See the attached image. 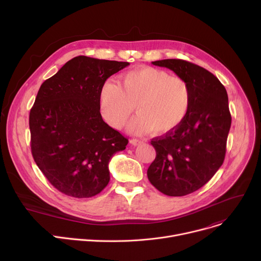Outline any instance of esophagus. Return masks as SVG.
Returning a JSON list of instances; mask_svg holds the SVG:
<instances>
[{"mask_svg":"<svg viewBox=\"0 0 261 261\" xmlns=\"http://www.w3.org/2000/svg\"><path fill=\"white\" fill-rule=\"evenodd\" d=\"M130 143H131L133 146H138V145L142 144V143H143V141L138 140V139H131V140H130Z\"/></svg>","mask_w":261,"mask_h":261,"instance_id":"34e87169","label":"esophagus"}]
</instances>
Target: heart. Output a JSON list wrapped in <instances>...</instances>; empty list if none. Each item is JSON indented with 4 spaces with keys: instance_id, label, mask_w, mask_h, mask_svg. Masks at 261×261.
Instances as JSON below:
<instances>
[{
    "instance_id": "b5f03b06",
    "label": "heart",
    "mask_w": 261,
    "mask_h": 261,
    "mask_svg": "<svg viewBox=\"0 0 261 261\" xmlns=\"http://www.w3.org/2000/svg\"><path fill=\"white\" fill-rule=\"evenodd\" d=\"M191 103L187 82L154 67L126 73L120 84L108 81L99 93L100 112L114 129L126 125L135 107L136 115L129 125L133 134L171 131L185 119Z\"/></svg>"
}]
</instances>
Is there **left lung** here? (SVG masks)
<instances>
[{
	"mask_svg": "<svg viewBox=\"0 0 261 261\" xmlns=\"http://www.w3.org/2000/svg\"><path fill=\"white\" fill-rule=\"evenodd\" d=\"M152 64L173 71L191 92L185 119L151 140L156 156L147 170L150 183L161 193L182 197L206 184L223 164L231 123L227 93L214 74L197 64L182 59Z\"/></svg>",
	"mask_w": 261,
	"mask_h": 261,
	"instance_id": "1",
	"label": "left lung"
}]
</instances>
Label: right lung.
I'll return each instance as SVG.
<instances>
[{
	"mask_svg": "<svg viewBox=\"0 0 261 261\" xmlns=\"http://www.w3.org/2000/svg\"><path fill=\"white\" fill-rule=\"evenodd\" d=\"M128 65L78 56L41 85L30 113L32 154L60 193L90 198L108 185L109 162L128 139L103 121L99 93Z\"/></svg>",
	"mask_w": 261,
	"mask_h": 261,
	"instance_id": "obj_1",
	"label": "right lung"
}]
</instances>
